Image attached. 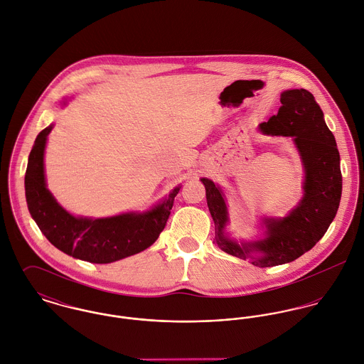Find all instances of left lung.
Here are the masks:
<instances>
[{
	"mask_svg": "<svg viewBox=\"0 0 364 364\" xmlns=\"http://www.w3.org/2000/svg\"><path fill=\"white\" fill-rule=\"evenodd\" d=\"M281 103L278 114L261 122L258 131L293 139L304 168L303 197L283 218H261L264 239L240 242L232 239L226 233L229 210L222 188L201 178L219 248L259 268L291 262L311 250L332 223L342 194L336 141L314 96L306 89H290L281 93Z\"/></svg>",
	"mask_w": 364,
	"mask_h": 364,
	"instance_id": "1",
	"label": "left lung"
}]
</instances>
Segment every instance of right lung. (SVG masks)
I'll list each match as a JSON object with an SVG mask.
<instances>
[{
  "label": "right lung",
  "instance_id": "add662e5",
  "mask_svg": "<svg viewBox=\"0 0 364 364\" xmlns=\"http://www.w3.org/2000/svg\"><path fill=\"white\" fill-rule=\"evenodd\" d=\"M53 124L38 135L28 159L25 194L28 209L46 239L60 251L93 264H110L138 254L158 240L181 186L145 212H125L110 218L74 216L48 191L44 151Z\"/></svg>",
  "mask_w": 364,
  "mask_h": 364
}]
</instances>
